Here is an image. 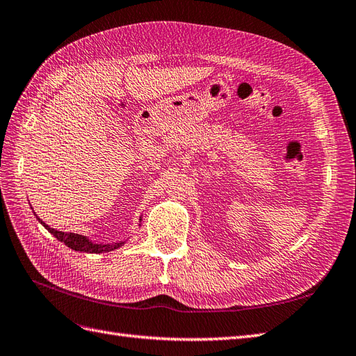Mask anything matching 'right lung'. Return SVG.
I'll list each match as a JSON object with an SVG mask.
<instances>
[{"instance_id": "obj_1", "label": "right lung", "mask_w": 356, "mask_h": 356, "mask_svg": "<svg viewBox=\"0 0 356 356\" xmlns=\"http://www.w3.org/2000/svg\"><path fill=\"white\" fill-rule=\"evenodd\" d=\"M38 222L42 223V225L50 232V234H54L59 241H63L65 246H68L70 249L77 250V252H86V253H103V252H111L118 248H120L122 245H125V241H118V243H108V245H103V243H94L92 240H89L86 236L82 234H74V232H63V231H58L55 228H50L47 223H44L42 219L37 218ZM141 222V218H140ZM140 227V223H138Z\"/></svg>"}]
</instances>
